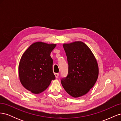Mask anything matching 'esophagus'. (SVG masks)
<instances>
[{
	"label": "esophagus",
	"mask_w": 121,
	"mask_h": 121,
	"mask_svg": "<svg viewBox=\"0 0 121 121\" xmlns=\"http://www.w3.org/2000/svg\"><path fill=\"white\" fill-rule=\"evenodd\" d=\"M54 75L56 76V78H57L58 77V76H59V74H58V73H54Z\"/></svg>",
	"instance_id": "34e87169"
}]
</instances>
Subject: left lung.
Here are the masks:
<instances>
[{
    "label": "left lung",
    "mask_w": 121,
    "mask_h": 121,
    "mask_svg": "<svg viewBox=\"0 0 121 121\" xmlns=\"http://www.w3.org/2000/svg\"><path fill=\"white\" fill-rule=\"evenodd\" d=\"M69 65L68 74L61 80V85L71 96L87 94L95 84L98 66L93 53L86 44L75 41L63 44Z\"/></svg>",
    "instance_id": "obj_1"
}]
</instances>
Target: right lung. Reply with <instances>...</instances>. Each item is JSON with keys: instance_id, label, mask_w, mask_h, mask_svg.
<instances>
[{"instance_id": "obj_1", "label": "right lung", "mask_w": 121, "mask_h": 121, "mask_svg": "<svg viewBox=\"0 0 121 121\" xmlns=\"http://www.w3.org/2000/svg\"><path fill=\"white\" fill-rule=\"evenodd\" d=\"M56 44L36 42L22 55L19 65L20 81L24 88L34 94L42 92L56 77L50 53Z\"/></svg>"}]
</instances>
